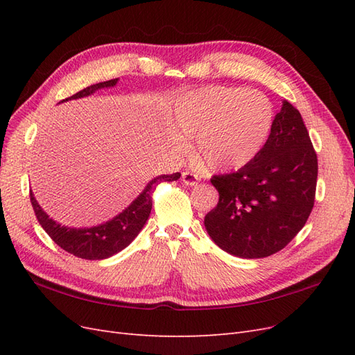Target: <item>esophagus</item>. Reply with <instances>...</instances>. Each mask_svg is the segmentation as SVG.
Masks as SVG:
<instances>
[{
	"label": "esophagus",
	"mask_w": 355,
	"mask_h": 355,
	"mask_svg": "<svg viewBox=\"0 0 355 355\" xmlns=\"http://www.w3.org/2000/svg\"><path fill=\"white\" fill-rule=\"evenodd\" d=\"M182 180H184V184L188 187H196L200 182V176L194 173V171H184V173H182Z\"/></svg>",
	"instance_id": "1"
}]
</instances>
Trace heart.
<instances>
[{"mask_svg": "<svg viewBox=\"0 0 355 355\" xmlns=\"http://www.w3.org/2000/svg\"><path fill=\"white\" fill-rule=\"evenodd\" d=\"M274 121L271 101L261 92L207 85L180 96L173 110L178 151L196 139L198 159L211 170L245 166L261 151Z\"/></svg>", "mask_w": 355, "mask_h": 355, "instance_id": "obj_1", "label": "heart"}]
</instances>
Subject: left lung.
Instances as JSON below:
<instances>
[{
    "label": "left lung",
    "mask_w": 355,
    "mask_h": 355,
    "mask_svg": "<svg viewBox=\"0 0 355 355\" xmlns=\"http://www.w3.org/2000/svg\"><path fill=\"white\" fill-rule=\"evenodd\" d=\"M318 163L302 116L283 102L271 133L244 167L210 179L219 202L204 225L211 240L234 256H271L304 228L315 201Z\"/></svg>",
    "instance_id": "obj_1"
}]
</instances>
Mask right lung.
<instances>
[{
  "label": "right lung",
  "instance_id": "obj_1",
  "mask_svg": "<svg viewBox=\"0 0 355 355\" xmlns=\"http://www.w3.org/2000/svg\"><path fill=\"white\" fill-rule=\"evenodd\" d=\"M118 78L103 81L93 84L90 87H85L84 90L72 94L71 98L63 99L71 101V99H80L85 98V96L93 94L96 90L103 89V87H114L116 84ZM180 178V173L173 175H163L153 179L144 192L139 196L130 206L125 210H123L118 216L111 219L110 222L98 225V227L93 228H67L62 227L60 223L50 219L46 211L40 207L34 194H29L31 204L34 207L35 216L40 222V225L44 230L49 237L55 241L63 250L81 257V259H89V261H101L106 259L130 244L136 235L141 232L144 225L146 223L149 213L153 209V192L161 182H173Z\"/></svg>",
  "mask_w": 355,
  "mask_h": 355
}]
</instances>
